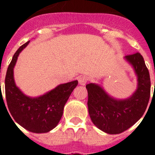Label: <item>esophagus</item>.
Returning <instances> with one entry per match:
<instances>
[{
	"label": "esophagus",
	"mask_w": 155,
	"mask_h": 155,
	"mask_svg": "<svg viewBox=\"0 0 155 155\" xmlns=\"http://www.w3.org/2000/svg\"><path fill=\"white\" fill-rule=\"evenodd\" d=\"M78 83L81 85H85L87 83V78L85 77H81L78 78Z\"/></svg>",
	"instance_id": "obj_1"
}]
</instances>
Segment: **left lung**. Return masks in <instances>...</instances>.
<instances>
[{"label": "left lung", "instance_id": "obj_1", "mask_svg": "<svg viewBox=\"0 0 155 155\" xmlns=\"http://www.w3.org/2000/svg\"><path fill=\"white\" fill-rule=\"evenodd\" d=\"M124 59L132 66L137 78V87L131 96L119 99L98 84L86 85L90 118L94 126L109 134H120L136 124L144 113L150 98V74L143 57L136 53Z\"/></svg>", "mask_w": 155, "mask_h": 155}]
</instances>
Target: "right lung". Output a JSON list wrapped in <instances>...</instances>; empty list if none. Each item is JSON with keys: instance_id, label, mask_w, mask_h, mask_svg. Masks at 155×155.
<instances>
[{"instance_id": "add662e5", "label": "right lung", "mask_w": 155, "mask_h": 155, "mask_svg": "<svg viewBox=\"0 0 155 155\" xmlns=\"http://www.w3.org/2000/svg\"><path fill=\"white\" fill-rule=\"evenodd\" d=\"M29 42L18 48L8 66L5 77V95L8 109L14 120L30 132L43 134L52 130L59 124L64 105L78 82L76 80L59 84L51 91L38 97L25 94L16 85L14 68L20 53Z\"/></svg>"}]
</instances>
